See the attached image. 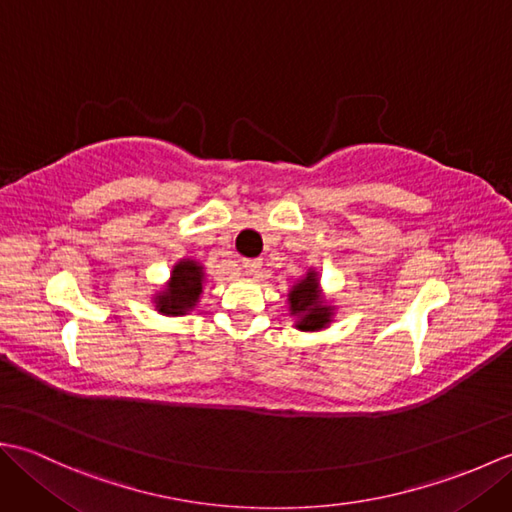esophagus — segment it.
Segmentation results:
<instances>
[{"instance_id": "1", "label": "esophagus", "mask_w": 512, "mask_h": 512, "mask_svg": "<svg viewBox=\"0 0 512 512\" xmlns=\"http://www.w3.org/2000/svg\"><path fill=\"white\" fill-rule=\"evenodd\" d=\"M242 268L248 275H255V273H259V268H262V262H259V259H244Z\"/></svg>"}]
</instances>
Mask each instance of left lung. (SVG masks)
<instances>
[{
    "instance_id": "8db88e82",
    "label": "left lung",
    "mask_w": 512,
    "mask_h": 512,
    "mask_svg": "<svg viewBox=\"0 0 512 512\" xmlns=\"http://www.w3.org/2000/svg\"><path fill=\"white\" fill-rule=\"evenodd\" d=\"M288 303L290 314L297 319V330L303 332H317L328 328V323L334 317V308L325 303L319 288V277L314 270H310L299 284L292 286V290L288 292Z\"/></svg>"
}]
</instances>
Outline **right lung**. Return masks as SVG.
Segmentation results:
<instances>
[{"instance_id":"right-lung-1","label":"right lung","mask_w":512,"mask_h":512,"mask_svg":"<svg viewBox=\"0 0 512 512\" xmlns=\"http://www.w3.org/2000/svg\"><path fill=\"white\" fill-rule=\"evenodd\" d=\"M204 286V266L195 259H180L173 266L167 286L154 297L156 310L165 317H182L198 306Z\"/></svg>"}]
</instances>
